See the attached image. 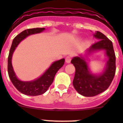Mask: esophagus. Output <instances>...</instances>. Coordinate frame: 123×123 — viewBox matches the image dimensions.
<instances>
[{
    "label": "esophagus",
    "instance_id": "obj_1",
    "mask_svg": "<svg viewBox=\"0 0 123 123\" xmlns=\"http://www.w3.org/2000/svg\"><path fill=\"white\" fill-rule=\"evenodd\" d=\"M71 60H72V57L71 56H67L65 59V61L67 63H70L71 62Z\"/></svg>",
    "mask_w": 123,
    "mask_h": 123
}]
</instances>
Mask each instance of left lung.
<instances>
[{"mask_svg":"<svg viewBox=\"0 0 123 123\" xmlns=\"http://www.w3.org/2000/svg\"><path fill=\"white\" fill-rule=\"evenodd\" d=\"M94 37L98 40L96 43L86 51L87 54L104 50L108 61L105 68L100 75H94L91 72L84 57H74L71 63L75 66V72L73 80V85L78 93L84 96H94L100 94L110 87L115 76V55L112 42L99 31H96Z\"/></svg>","mask_w":123,"mask_h":123,"instance_id":"obj_1","label":"left lung"}]
</instances>
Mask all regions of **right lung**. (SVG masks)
I'll use <instances>...</instances> for the list:
<instances>
[{
  "label": "right lung",
  "instance_id": "add662e5",
  "mask_svg": "<svg viewBox=\"0 0 123 123\" xmlns=\"http://www.w3.org/2000/svg\"><path fill=\"white\" fill-rule=\"evenodd\" d=\"M45 30V28H34L25 30L14 38L10 48L8 58V72L9 78L15 87L21 93L29 96H38L43 94L53 81L55 75L57 71L64 65V59L53 62L49 68L40 77L34 81H23L18 79L13 69L12 64V57L15 48L18 44L26 37L34 34L40 33Z\"/></svg>",
  "mask_w": 123,
  "mask_h": 123
}]
</instances>
